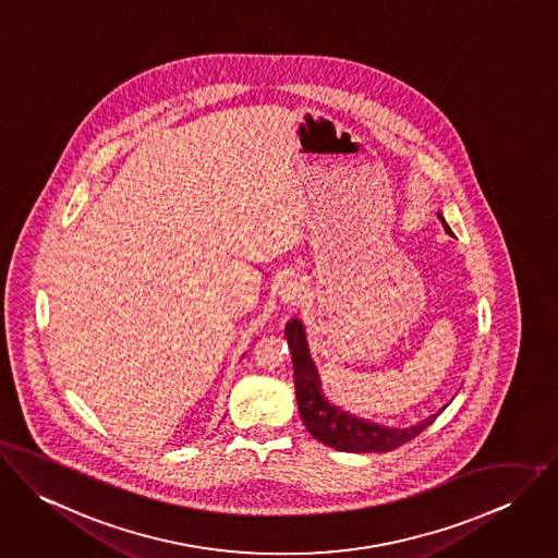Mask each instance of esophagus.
<instances>
[{
  "mask_svg": "<svg viewBox=\"0 0 558 558\" xmlns=\"http://www.w3.org/2000/svg\"><path fill=\"white\" fill-rule=\"evenodd\" d=\"M302 291H304L302 282L291 276V278H284V280L280 282V287H278V298H280V302H282L284 306H295V304L300 302V298H302Z\"/></svg>",
  "mask_w": 558,
  "mask_h": 558,
  "instance_id": "obj_1",
  "label": "esophagus"
}]
</instances>
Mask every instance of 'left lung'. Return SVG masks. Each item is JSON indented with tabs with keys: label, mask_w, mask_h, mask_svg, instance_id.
Here are the masks:
<instances>
[{
	"label": "left lung",
	"mask_w": 558,
	"mask_h": 558,
	"mask_svg": "<svg viewBox=\"0 0 558 558\" xmlns=\"http://www.w3.org/2000/svg\"><path fill=\"white\" fill-rule=\"evenodd\" d=\"M438 220H440L445 233L453 235L440 211H438ZM284 336H287L291 357H293L295 396H298L302 422L308 428V433L327 447H333L340 451H351V453L391 451V449L409 442L411 438H415L422 430H426L447 407L445 404L430 417H426L413 426H407V428H389V426L376 424L371 420L357 417V415L344 411L342 407H336L333 402H329V398L323 393V383L318 376V368L310 355L306 327H304L302 318H298V316L291 318L284 327Z\"/></svg>",
	"instance_id": "8db88e82"
}]
</instances>
